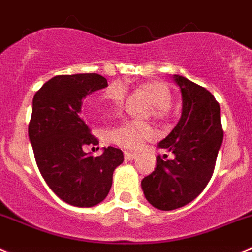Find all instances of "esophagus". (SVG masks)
Listing matches in <instances>:
<instances>
[{"label": "esophagus", "instance_id": "1", "mask_svg": "<svg viewBox=\"0 0 252 252\" xmlns=\"http://www.w3.org/2000/svg\"><path fill=\"white\" fill-rule=\"evenodd\" d=\"M124 156H125V159H126V160L135 159V158L137 157V156H136L135 153H131V152H125V153H124Z\"/></svg>", "mask_w": 252, "mask_h": 252}]
</instances>
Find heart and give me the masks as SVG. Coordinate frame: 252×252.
<instances>
[{
	"label": "heart",
	"instance_id": "b5f03b06",
	"mask_svg": "<svg viewBox=\"0 0 252 252\" xmlns=\"http://www.w3.org/2000/svg\"><path fill=\"white\" fill-rule=\"evenodd\" d=\"M141 90L152 100L153 115L157 119H164L168 115V110L173 102V96L168 85L162 81H147L141 84ZM126 94V85L122 81H114L105 89L101 96L92 102V110L96 114H105L117 110L124 102ZM155 128L147 122L127 120L111 128L107 133V137L120 147L126 150H138L146 141L155 137Z\"/></svg>",
	"mask_w": 252,
	"mask_h": 252
}]
</instances>
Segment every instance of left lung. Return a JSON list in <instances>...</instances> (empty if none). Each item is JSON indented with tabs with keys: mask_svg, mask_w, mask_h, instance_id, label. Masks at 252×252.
<instances>
[{
	"mask_svg": "<svg viewBox=\"0 0 252 252\" xmlns=\"http://www.w3.org/2000/svg\"><path fill=\"white\" fill-rule=\"evenodd\" d=\"M173 78L182 93V116L158 147L174 158L158 156L155 171L141 182L146 199L159 210L184 207L204 190L224 136L219 102L212 93L184 76Z\"/></svg>",
	"mask_w": 252,
	"mask_h": 252,
	"instance_id": "obj_1",
	"label": "left lung"
}]
</instances>
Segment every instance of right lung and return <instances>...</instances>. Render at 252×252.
I'll use <instances>...</instances> for the list:
<instances>
[{
    "mask_svg": "<svg viewBox=\"0 0 252 252\" xmlns=\"http://www.w3.org/2000/svg\"><path fill=\"white\" fill-rule=\"evenodd\" d=\"M106 86V79L95 73L57 75L33 97L28 136L35 162L49 188L74 207L102 202L115 168L124 162V153L115 147L97 157L84 152L99 141L80 115L83 99Z\"/></svg>",
    "mask_w": 252,
    "mask_h": 252,
    "instance_id": "add662e5",
    "label": "right lung"
}]
</instances>
